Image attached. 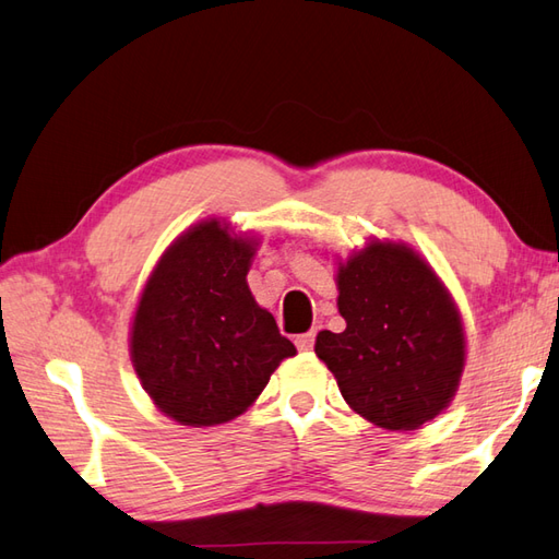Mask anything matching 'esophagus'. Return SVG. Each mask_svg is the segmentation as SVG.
<instances>
[{"mask_svg":"<svg viewBox=\"0 0 559 559\" xmlns=\"http://www.w3.org/2000/svg\"><path fill=\"white\" fill-rule=\"evenodd\" d=\"M314 330H310V332H305V334H300V336H295V346L300 348V352H312V346H314Z\"/></svg>","mask_w":559,"mask_h":559,"instance_id":"34e87169","label":"esophagus"}]
</instances>
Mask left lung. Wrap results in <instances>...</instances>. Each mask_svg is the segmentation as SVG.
<instances>
[{
  "instance_id": "obj_1",
  "label": "left lung",
  "mask_w": 559,
  "mask_h": 559,
  "mask_svg": "<svg viewBox=\"0 0 559 559\" xmlns=\"http://www.w3.org/2000/svg\"><path fill=\"white\" fill-rule=\"evenodd\" d=\"M344 332L317 334L314 354L360 417L414 431L448 407L465 366L455 302L409 247L370 242L338 264Z\"/></svg>"
}]
</instances>
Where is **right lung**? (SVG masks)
<instances>
[{"label":"right lung","mask_w":559,"mask_h":559,"mask_svg":"<svg viewBox=\"0 0 559 559\" xmlns=\"http://www.w3.org/2000/svg\"><path fill=\"white\" fill-rule=\"evenodd\" d=\"M254 251V239L205 221L164 251L140 295L130 358L157 409L183 426L239 417L295 356L247 286Z\"/></svg>","instance_id":"right-lung-1"}]
</instances>
